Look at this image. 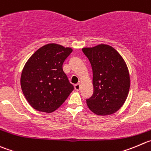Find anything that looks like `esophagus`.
I'll use <instances>...</instances> for the list:
<instances>
[{
  "label": "esophagus",
  "mask_w": 151,
  "mask_h": 151,
  "mask_svg": "<svg viewBox=\"0 0 151 151\" xmlns=\"http://www.w3.org/2000/svg\"><path fill=\"white\" fill-rule=\"evenodd\" d=\"M75 87V90H77V91H78V90H80V87H81V85H80V84H76V85L74 86Z\"/></svg>",
  "instance_id": "obj_1"
}]
</instances>
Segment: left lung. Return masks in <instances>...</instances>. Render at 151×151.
<instances>
[{
	"mask_svg": "<svg viewBox=\"0 0 151 151\" xmlns=\"http://www.w3.org/2000/svg\"><path fill=\"white\" fill-rule=\"evenodd\" d=\"M82 51L93 70V94L86 100L89 109L98 116L116 113L125 102L130 90V74L125 61L107 44L84 47Z\"/></svg>",
	"mask_w": 151,
	"mask_h": 151,
	"instance_id": "8db88e82",
	"label": "left lung"
}]
</instances>
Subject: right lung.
<instances>
[{"instance_id":"add662e5","label":"right lung","mask_w":151,"mask_h":151,"mask_svg":"<svg viewBox=\"0 0 151 151\" xmlns=\"http://www.w3.org/2000/svg\"><path fill=\"white\" fill-rule=\"evenodd\" d=\"M72 52L70 47L48 44L35 51L27 61L21 73V90L35 110L47 113L55 111L73 90L62 68Z\"/></svg>"}]
</instances>
